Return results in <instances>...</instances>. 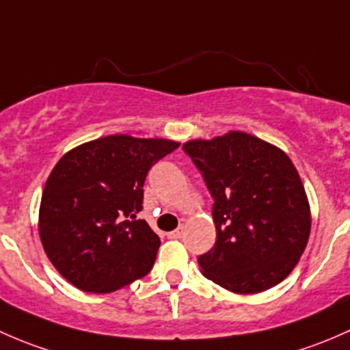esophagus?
<instances>
[{
	"mask_svg": "<svg viewBox=\"0 0 350 350\" xmlns=\"http://www.w3.org/2000/svg\"><path fill=\"white\" fill-rule=\"evenodd\" d=\"M182 234H183V228H178V229L172 230V232H168L167 236L170 237V239H180V237H182Z\"/></svg>",
	"mask_w": 350,
	"mask_h": 350,
	"instance_id": "esophagus-1",
	"label": "esophagus"
}]
</instances>
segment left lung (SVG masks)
<instances>
[{
  "instance_id": "8db88e82",
  "label": "left lung",
  "mask_w": 350,
  "mask_h": 350,
  "mask_svg": "<svg viewBox=\"0 0 350 350\" xmlns=\"http://www.w3.org/2000/svg\"><path fill=\"white\" fill-rule=\"evenodd\" d=\"M183 150L214 199L217 239L199 258L202 275L239 295L282 283L312 228L305 187L288 154L244 131L190 139Z\"/></svg>"
}]
</instances>
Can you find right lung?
<instances>
[{
  "instance_id": "1",
  "label": "right lung",
  "mask_w": 350,
  "mask_h": 350,
  "mask_svg": "<svg viewBox=\"0 0 350 350\" xmlns=\"http://www.w3.org/2000/svg\"><path fill=\"white\" fill-rule=\"evenodd\" d=\"M180 143L109 135L67 151L42 193L38 232L57 271L91 293H111L143 278L160 237L146 221L143 183L160 158Z\"/></svg>"
}]
</instances>
